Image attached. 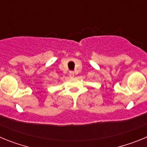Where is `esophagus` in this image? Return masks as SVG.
<instances>
[{"label":"esophagus","instance_id":"obj_1","mask_svg":"<svg viewBox=\"0 0 147 147\" xmlns=\"http://www.w3.org/2000/svg\"><path fill=\"white\" fill-rule=\"evenodd\" d=\"M69 75H70V76H71V77H73V76H74V73L73 72V71H70Z\"/></svg>","mask_w":147,"mask_h":147}]
</instances>
